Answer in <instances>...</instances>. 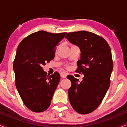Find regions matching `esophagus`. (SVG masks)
<instances>
[{"instance_id":"1","label":"esophagus","mask_w":127,"mask_h":127,"mask_svg":"<svg viewBox=\"0 0 127 127\" xmlns=\"http://www.w3.org/2000/svg\"><path fill=\"white\" fill-rule=\"evenodd\" d=\"M60 75H61V77L62 78H66L67 76V73L65 72H62L60 73Z\"/></svg>"}]
</instances>
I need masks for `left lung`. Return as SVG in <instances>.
Segmentation results:
<instances>
[{"mask_svg":"<svg viewBox=\"0 0 127 127\" xmlns=\"http://www.w3.org/2000/svg\"><path fill=\"white\" fill-rule=\"evenodd\" d=\"M65 37L80 49L77 71L84 76L81 81L67 76L72 83L69 101L79 113H90L99 106L110 86L113 67L110 48L103 37L88 31L70 32Z\"/></svg>","mask_w":127,"mask_h":127,"instance_id":"left-lung-1","label":"left lung"}]
</instances>
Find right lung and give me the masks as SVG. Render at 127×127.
<instances>
[{"instance_id": "add662e5", "label": "right lung", "mask_w": 127, "mask_h": 127, "mask_svg": "<svg viewBox=\"0 0 127 127\" xmlns=\"http://www.w3.org/2000/svg\"><path fill=\"white\" fill-rule=\"evenodd\" d=\"M66 34L38 31L22 40L17 48L13 64L15 86L24 103L33 112H43L50 106L60 75L57 72L47 75L42 67L54 58L55 47Z\"/></svg>"}]
</instances>
